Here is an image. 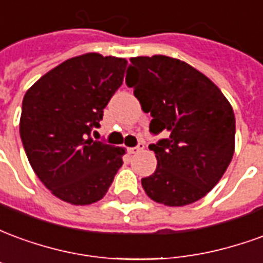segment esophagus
<instances>
[{
	"mask_svg": "<svg viewBox=\"0 0 263 263\" xmlns=\"http://www.w3.org/2000/svg\"><path fill=\"white\" fill-rule=\"evenodd\" d=\"M143 148H145V145H143L142 142L138 143V146H135V148H129L128 151H129V154H139V152H142Z\"/></svg>",
	"mask_w": 263,
	"mask_h": 263,
	"instance_id": "34e87169",
	"label": "esophagus"
}]
</instances>
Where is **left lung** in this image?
<instances>
[{
  "instance_id": "obj_1",
  "label": "left lung",
  "mask_w": 263,
  "mask_h": 263,
  "mask_svg": "<svg viewBox=\"0 0 263 263\" xmlns=\"http://www.w3.org/2000/svg\"><path fill=\"white\" fill-rule=\"evenodd\" d=\"M126 86L134 88L149 131L167 138L151 143L158 166L142 187L154 201L171 207L203 198L220 182L235 148L231 104L207 76L169 56L131 58Z\"/></svg>"
}]
</instances>
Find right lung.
Listing matches in <instances>:
<instances>
[{
  "instance_id": "add662e5",
  "label": "right lung",
  "mask_w": 263,
  "mask_h": 263,
  "mask_svg": "<svg viewBox=\"0 0 263 263\" xmlns=\"http://www.w3.org/2000/svg\"><path fill=\"white\" fill-rule=\"evenodd\" d=\"M126 60L86 53L42 76L22 101L20 134L32 169L66 203L105 196L125 151L94 141L103 109L124 80Z\"/></svg>"
}]
</instances>
